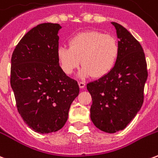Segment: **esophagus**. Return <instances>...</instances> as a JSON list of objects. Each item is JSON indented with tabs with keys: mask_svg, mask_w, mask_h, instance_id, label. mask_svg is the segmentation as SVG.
I'll list each match as a JSON object with an SVG mask.
<instances>
[{
	"mask_svg": "<svg viewBox=\"0 0 158 158\" xmlns=\"http://www.w3.org/2000/svg\"><path fill=\"white\" fill-rule=\"evenodd\" d=\"M79 85L81 89H83V88H85V83L83 82V81H79Z\"/></svg>",
	"mask_w": 158,
	"mask_h": 158,
	"instance_id": "obj_1",
	"label": "esophagus"
}]
</instances>
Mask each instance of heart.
<instances>
[{"mask_svg":"<svg viewBox=\"0 0 158 158\" xmlns=\"http://www.w3.org/2000/svg\"><path fill=\"white\" fill-rule=\"evenodd\" d=\"M56 56L61 69L68 75L82 63L81 77L102 78L108 74L117 63L119 45L114 36L99 31H85L71 37L69 47H58Z\"/></svg>","mask_w":158,"mask_h":158,"instance_id":"b5f03b06","label":"heart"}]
</instances>
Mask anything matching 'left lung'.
I'll list each match as a JSON object with an SVG mask.
<instances>
[{"label":"left lung","mask_w":158,"mask_h":158,"mask_svg":"<svg viewBox=\"0 0 158 158\" xmlns=\"http://www.w3.org/2000/svg\"><path fill=\"white\" fill-rule=\"evenodd\" d=\"M119 56L113 70L87 84L91 95L90 118L106 133L122 130L136 116L144 102V87L148 73L146 56L139 42L117 23Z\"/></svg>","instance_id":"obj_1"}]
</instances>
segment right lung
<instances>
[{
  "instance_id": "right-lung-1",
  "label": "right lung",
  "mask_w": 158,
  "mask_h": 158,
  "mask_svg": "<svg viewBox=\"0 0 158 158\" xmlns=\"http://www.w3.org/2000/svg\"><path fill=\"white\" fill-rule=\"evenodd\" d=\"M60 29L58 23H45L30 29L16 45L11 60L17 109L26 124L40 134L62 129L79 93L78 82L59 66Z\"/></svg>"
}]
</instances>
